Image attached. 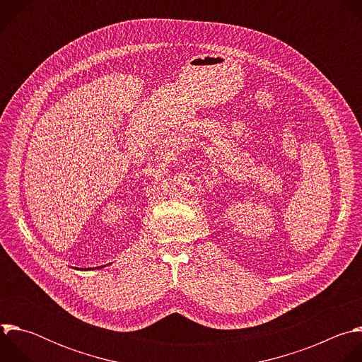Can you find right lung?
I'll return each mask as SVG.
<instances>
[{"mask_svg":"<svg viewBox=\"0 0 362 362\" xmlns=\"http://www.w3.org/2000/svg\"><path fill=\"white\" fill-rule=\"evenodd\" d=\"M100 268H101V267H100Z\"/></svg>","mask_w":362,"mask_h":362,"instance_id":"add662e5","label":"right lung"}]
</instances>
